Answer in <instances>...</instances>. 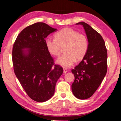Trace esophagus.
I'll list each match as a JSON object with an SVG mask.
<instances>
[{
  "mask_svg": "<svg viewBox=\"0 0 121 121\" xmlns=\"http://www.w3.org/2000/svg\"><path fill=\"white\" fill-rule=\"evenodd\" d=\"M63 73H65L68 70V69L67 68H65V67H63Z\"/></svg>",
  "mask_w": 121,
  "mask_h": 121,
  "instance_id": "34e87169",
  "label": "esophagus"
}]
</instances>
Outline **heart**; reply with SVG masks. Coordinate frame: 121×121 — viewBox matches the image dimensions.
I'll list each match as a JSON object with an SVG mask.
<instances>
[{
    "mask_svg": "<svg viewBox=\"0 0 121 121\" xmlns=\"http://www.w3.org/2000/svg\"><path fill=\"white\" fill-rule=\"evenodd\" d=\"M55 39L47 38L45 45L48 52L54 56H59L64 48L65 53L58 59L56 62L62 66L70 67L76 60H82L89 48V42L84 34L76 30L65 28L54 35Z\"/></svg>",
    "mask_w": 121,
    "mask_h": 121,
    "instance_id": "obj_1",
    "label": "heart"
}]
</instances>
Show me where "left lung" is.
<instances>
[{"label": "left lung", "mask_w": 121, "mask_h": 121, "mask_svg": "<svg viewBox=\"0 0 121 121\" xmlns=\"http://www.w3.org/2000/svg\"><path fill=\"white\" fill-rule=\"evenodd\" d=\"M83 26L89 42V48L82 61L71 70L75 80L71 90L75 97L86 99L91 97L101 84L107 71V51L102 36L84 22Z\"/></svg>", "instance_id": "8db88e82"}]
</instances>
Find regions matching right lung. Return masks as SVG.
Listing matches in <instances>:
<instances>
[{"mask_svg":"<svg viewBox=\"0 0 121 121\" xmlns=\"http://www.w3.org/2000/svg\"><path fill=\"white\" fill-rule=\"evenodd\" d=\"M56 30L43 22L35 23L18 35L13 46L14 73L28 95L37 102L52 97L63 73L62 67L54 64L45 45L47 36Z\"/></svg>","mask_w":121,"mask_h":121,"instance_id":"1","label":"right lung"}]
</instances>
